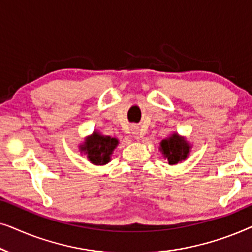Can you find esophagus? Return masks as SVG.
I'll return each instance as SVG.
<instances>
[{
	"label": "esophagus",
	"mask_w": 252,
	"mask_h": 252,
	"mask_svg": "<svg viewBox=\"0 0 252 252\" xmlns=\"http://www.w3.org/2000/svg\"><path fill=\"white\" fill-rule=\"evenodd\" d=\"M132 133H133V135H134V137H135V139H141V137H143V135H144V132L142 129L140 128V127H137V126H134L133 128H132Z\"/></svg>",
	"instance_id": "esophagus-1"
}]
</instances>
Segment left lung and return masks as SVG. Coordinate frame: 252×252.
I'll list each match as a JSON object with an SVG mask.
<instances>
[{
	"label": "left lung",
	"instance_id": "1",
	"mask_svg": "<svg viewBox=\"0 0 252 252\" xmlns=\"http://www.w3.org/2000/svg\"><path fill=\"white\" fill-rule=\"evenodd\" d=\"M159 150L164 158L168 160V164L174 165L188 157L190 153V144L184 136H180L178 133H173L167 139L161 141Z\"/></svg>",
	"mask_w": 252,
	"mask_h": 252
}]
</instances>
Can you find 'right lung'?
<instances>
[{
  "label": "right lung",
  "mask_w": 252,
  "mask_h": 252,
  "mask_svg": "<svg viewBox=\"0 0 252 252\" xmlns=\"http://www.w3.org/2000/svg\"><path fill=\"white\" fill-rule=\"evenodd\" d=\"M118 143L116 137L94 132L91 136L86 137L84 143L80 144V151L87 155L88 160L92 164L105 165L111 159V155Z\"/></svg>",
  "instance_id": "right-lung-1"
}]
</instances>
